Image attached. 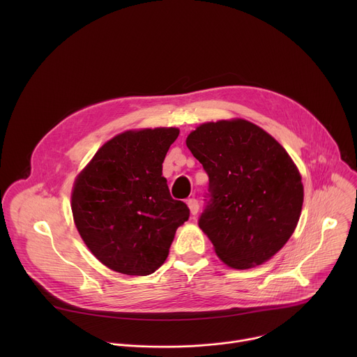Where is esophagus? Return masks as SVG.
I'll return each mask as SVG.
<instances>
[{
	"label": "esophagus",
	"instance_id": "obj_1",
	"mask_svg": "<svg viewBox=\"0 0 357 357\" xmlns=\"http://www.w3.org/2000/svg\"><path fill=\"white\" fill-rule=\"evenodd\" d=\"M188 206H189V211H190V213L195 216L197 212H199V203H197V200L196 199H188Z\"/></svg>",
	"mask_w": 357,
	"mask_h": 357
}]
</instances>
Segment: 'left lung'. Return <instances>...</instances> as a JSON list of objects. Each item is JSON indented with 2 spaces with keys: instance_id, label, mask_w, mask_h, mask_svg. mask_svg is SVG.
Masks as SVG:
<instances>
[{
  "instance_id": "8db88e82",
  "label": "left lung",
  "mask_w": 357,
  "mask_h": 357,
  "mask_svg": "<svg viewBox=\"0 0 357 357\" xmlns=\"http://www.w3.org/2000/svg\"><path fill=\"white\" fill-rule=\"evenodd\" d=\"M186 145L209 176L199 227L218 257L245 270L268 261L292 236L302 211L301 175L284 146L247 120L205 123Z\"/></svg>"
}]
</instances>
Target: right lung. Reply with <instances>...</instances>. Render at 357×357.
<instances>
[{"instance_id":"obj_1","label":"right lung","mask_w":357,"mask_h":357,"mask_svg":"<svg viewBox=\"0 0 357 357\" xmlns=\"http://www.w3.org/2000/svg\"><path fill=\"white\" fill-rule=\"evenodd\" d=\"M179 130L121 132L101 146L77 175L75 225L93 256L113 271L148 275L168 257L189 209L172 199L162 162Z\"/></svg>"}]
</instances>
